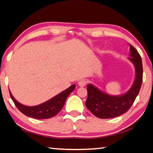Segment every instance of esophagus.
<instances>
[{
	"mask_svg": "<svg viewBox=\"0 0 153 153\" xmlns=\"http://www.w3.org/2000/svg\"><path fill=\"white\" fill-rule=\"evenodd\" d=\"M77 84H78V86L79 87H84L86 85V80L81 79V80H79Z\"/></svg>",
	"mask_w": 153,
	"mask_h": 153,
	"instance_id": "esophagus-1",
	"label": "esophagus"
}]
</instances>
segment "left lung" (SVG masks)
<instances>
[{
  "label": "left lung",
  "mask_w": 153,
  "mask_h": 153,
  "mask_svg": "<svg viewBox=\"0 0 153 153\" xmlns=\"http://www.w3.org/2000/svg\"><path fill=\"white\" fill-rule=\"evenodd\" d=\"M129 45L130 57L128 59L135 68V78L132 86L128 91L120 95H111L91 84L87 85L86 106L93 115L98 118H113L126 113L132 105L140 90L143 75L142 59L136 49L130 44Z\"/></svg>",
  "instance_id": "8db88e82"
}]
</instances>
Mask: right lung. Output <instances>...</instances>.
Returning a JSON list of instances; mask_svg holds the SVG:
<instances>
[{"label":"right lung","instance_id":"right-lung-1","mask_svg":"<svg viewBox=\"0 0 153 153\" xmlns=\"http://www.w3.org/2000/svg\"><path fill=\"white\" fill-rule=\"evenodd\" d=\"M76 85L73 84L64 91L59 93L55 97L49 99L47 101L36 106H26L17 101L10 92L13 101L21 112L27 117H30L38 120L51 118L58 114L63 107L65 100L70 93L74 91Z\"/></svg>","mask_w":153,"mask_h":153}]
</instances>
